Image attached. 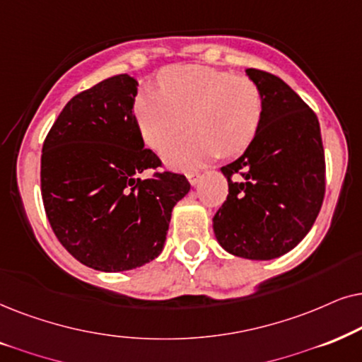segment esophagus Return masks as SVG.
I'll return each instance as SVG.
<instances>
[{
    "label": "esophagus",
    "instance_id": "1",
    "mask_svg": "<svg viewBox=\"0 0 362 362\" xmlns=\"http://www.w3.org/2000/svg\"><path fill=\"white\" fill-rule=\"evenodd\" d=\"M187 178H189L190 185H197V184H199V180H200V173L199 172H189V173H187Z\"/></svg>",
    "mask_w": 362,
    "mask_h": 362
}]
</instances>
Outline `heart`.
I'll return each mask as SVG.
<instances>
[{"label": "heart", "instance_id": "heart-1", "mask_svg": "<svg viewBox=\"0 0 362 362\" xmlns=\"http://www.w3.org/2000/svg\"><path fill=\"white\" fill-rule=\"evenodd\" d=\"M162 90H144L134 104L139 131L160 151L184 131L190 134L163 151L173 168H197L215 156H237L257 136L263 94L250 77L209 66H168L158 74Z\"/></svg>", "mask_w": 362, "mask_h": 362}]
</instances>
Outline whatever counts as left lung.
I'll return each mask as SVG.
<instances>
[{
  "instance_id": "left-lung-1",
  "label": "left lung",
  "mask_w": 362,
  "mask_h": 362,
  "mask_svg": "<svg viewBox=\"0 0 362 362\" xmlns=\"http://www.w3.org/2000/svg\"><path fill=\"white\" fill-rule=\"evenodd\" d=\"M247 74L263 94V119L243 156L221 167L228 195L214 231L235 257L273 259L295 248L320 214L325 148L316 114L285 81L259 69Z\"/></svg>"
}]
</instances>
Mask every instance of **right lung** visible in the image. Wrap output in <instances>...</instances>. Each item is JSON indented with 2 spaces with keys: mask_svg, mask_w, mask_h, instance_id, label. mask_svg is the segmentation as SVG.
Returning a JSON list of instances; mask_svg holds the SVG:
<instances>
[{
  "mask_svg": "<svg viewBox=\"0 0 362 362\" xmlns=\"http://www.w3.org/2000/svg\"><path fill=\"white\" fill-rule=\"evenodd\" d=\"M139 83L112 76L74 95L41 156V195L62 247L86 267L125 272L160 255L185 175L157 172L134 115ZM153 170L147 179L141 173Z\"/></svg>",
  "mask_w": 362,
  "mask_h": 362,
  "instance_id": "1",
  "label": "right lung"
}]
</instances>
